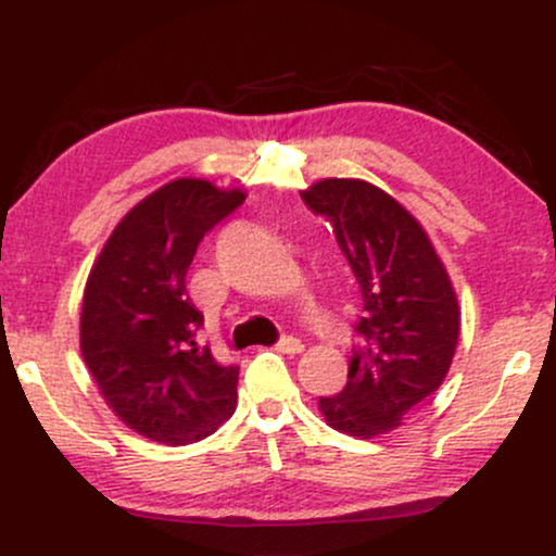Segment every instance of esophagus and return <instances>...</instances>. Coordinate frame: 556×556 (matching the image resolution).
<instances>
[{"label": "esophagus", "instance_id": "1", "mask_svg": "<svg viewBox=\"0 0 556 556\" xmlns=\"http://www.w3.org/2000/svg\"><path fill=\"white\" fill-rule=\"evenodd\" d=\"M277 350L287 355H298V353H303V342H300L298 337H282V340L277 342Z\"/></svg>", "mask_w": 556, "mask_h": 556}]
</instances>
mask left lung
<instances>
[{"label":"left lung","instance_id":"8db88e82","mask_svg":"<svg viewBox=\"0 0 556 556\" xmlns=\"http://www.w3.org/2000/svg\"><path fill=\"white\" fill-rule=\"evenodd\" d=\"M303 201L331 225L363 295L348 384L318 407L331 429L374 439L442 387L460 337L455 290L424 227L376 185L329 177Z\"/></svg>","mask_w":556,"mask_h":556}]
</instances>
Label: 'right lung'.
I'll return each instance as SVG.
<instances>
[{"mask_svg":"<svg viewBox=\"0 0 556 556\" xmlns=\"http://www.w3.org/2000/svg\"><path fill=\"white\" fill-rule=\"evenodd\" d=\"M242 201V190L172 180L125 214L88 277L83 361L117 418L151 442L193 444L235 413L240 368L195 344L203 314L185 277L206 232Z\"/></svg>","mask_w":556,"mask_h":556,"instance_id":"obj_1","label":"right lung"}]
</instances>
